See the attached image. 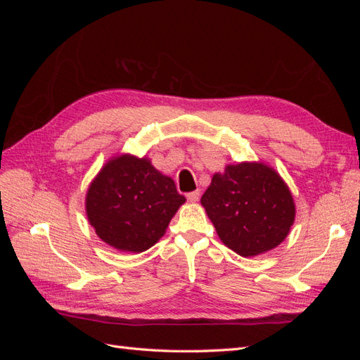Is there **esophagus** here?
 <instances>
[{
	"instance_id": "obj_1",
	"label": "esophagus",
	"mask_w": 360,
	"mask_h": 360,
	"mask_svg": "<svg viewBox=\"0 0 360 360\" xmlns=\"http://www.w3.org/2000/svg\"><path fill=\"white\" fill-rule=\"evenodd\" d=\"M186 198H188V201H191V202H197V201L200 200V192H198V191L189 192V193L186 195Z\"/></svg>"
}]
</instances>
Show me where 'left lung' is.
Returning <instances> with one entry per match:
<instances>
[{"label": "left lung", "instance_id": "8db88e82", "mask_svg": "<svg viewBox=\"0 0 360 360\" xmlns=\"http://www.w3.org/2000/svg\"><path fill=\"white\" fill-rule=\"evenodd\" d=\"M201 205L225 246L257 257L285 240L296 217L288 184L264 162H240L216 172Z\"/></svg>", "mask_w": 360, "mask_h": 360}]
</instances>
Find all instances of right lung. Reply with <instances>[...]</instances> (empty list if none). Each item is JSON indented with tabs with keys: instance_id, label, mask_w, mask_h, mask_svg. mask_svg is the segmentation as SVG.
<instances>
[{
	"instance_id": "obj_1",
	"label": "right lung",
	"mask_w": 360,
	"mask_h": 360,
	"mask_svg": "<svg viewBox=\"0 0 360 360\" xmlns=\"http://www.w3.org/2000/svg\"><path fill=\"white\" fill-rule=\"evenodd\" d=\"M184 201L174 180L147 156L123 153L112 156L91 180L85 213L102 242L139 254L159 242Z\"/></svg>"
}]
</instances>
